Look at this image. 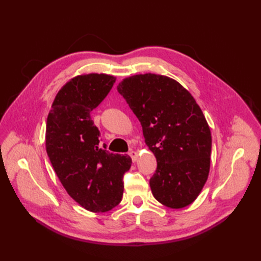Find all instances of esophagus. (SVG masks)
<instances>
[{"label": "esophagus", "instance_id": "1", "mask_svg": "<svg viewBox=\"0 0 261 261\" xmlns=\"http://www.w3.org/2000/svg\"><path fill=\"white\" fill-rule=\"evenodd\" d=\"M128 155L130 156V158H132V160H133V163H135V161L137 160V158H138V153L135 152V151H130V152L128 153Z\"/></svg>", "mask_w": 261, "mask_h": 261}]
</instances>
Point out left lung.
<instances>
[{
	"label": "left lung",
	"mask_w": 261,
	"mask_h": 261,
	"mask_svg": "<svg viewBox=\"0 0 261 261\" xmlns=\"http://www.w3.org/2000/svg\"><path fill=\"white\" fill-rule=\"evenodd\" d=\"M141 123L144 141L157 160L150 179L156 200L170 208L195 201L208 178L212 134L191 95L175 80L138 74L117 87Z\"/></svg>",
	"instance_id": "8db88e82"
}]
</instances>
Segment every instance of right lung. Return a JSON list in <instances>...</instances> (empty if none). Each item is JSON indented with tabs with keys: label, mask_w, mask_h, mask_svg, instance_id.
<instances>
[{
	"label": "right lung",
	"mask_w": 261,
	"mask_h": 261,
	"mask_svg": "<svg viewBox=\"0 0 261 261\" xmlns=\"http://www.w3.org/2000/svg\"><path fill=\"white\" fill-rule=\"evenodd\" d=\"M116 82L107 74L73 77L55 96L46 120L45 147L60 182L74 201L92 213H106L122 200L127 155L100 147V130L90 113Z\"/></svg>",
	"instance_id": "right-lung-1"
}]
</instances>
